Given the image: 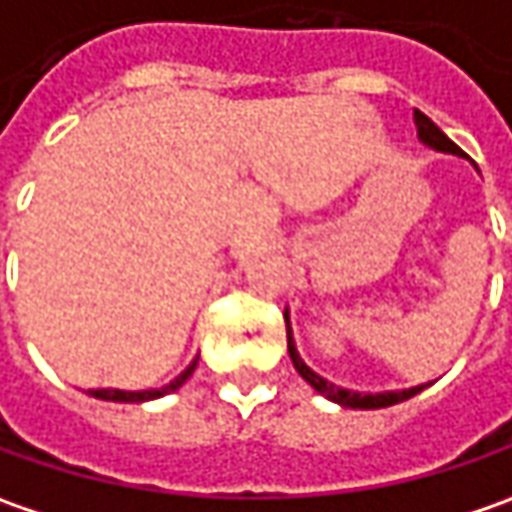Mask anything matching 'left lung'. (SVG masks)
Masks as SVG:
<instances>
[{
  "label": "left lung",
  "instance_id": "8db88e82",
  "mask_svg": "<svg viewBox=\"0 0 512 512\" xmlns=\"http://www.w3.org/2000/svg\"><path fill=\"white\" fill-rule=\"evenodd\" d=\"M412 120H415V128H418V140L424 145H430L435 151H441V154H458L461 157V148H458L438 125L427 117V114H421L418 108L412 111ZM283 321H286V344H289V358H292V364L298 369V375L309 384V387L315 389V392H321L323 398H329V401H335V404H341V407H349V410H381V407H392V404H401V401H407L412 395H418L421 387H412V389H395V392H355V389H344V387H335L332 381H326L323 375H318L315 369H309L303 364V358L298 355V346H295V338H292V326H289V309L283 312Z\"/></svg>",
  "mask_w": 512,
  "mask_h": 512
}]
</instances>
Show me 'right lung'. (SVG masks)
Returning a JSON list of instances; mask_svg holds the SVG:
<instances>
[{
    "label": "right lung",
    "mask_w": 512,
    "mask_h": 512,
    "mask_svg": "<svg viewBox=\"0 0 512 512\" xmlns=\"http://www.w3.org/2000/svg\"><path fill=\"white\" fill-rule=\"evenodd\" d=\"M194 367H197V358H194L189 367L183 369L171 384H166V387H160V389H140V392H128V389H88V395L102 398V401H120V404H143V401L163 398V395H168V392H174V389L183 387V384L191 378Z\"/></svg>",
    "instance_id": "add662e5"
}]
</instances>
